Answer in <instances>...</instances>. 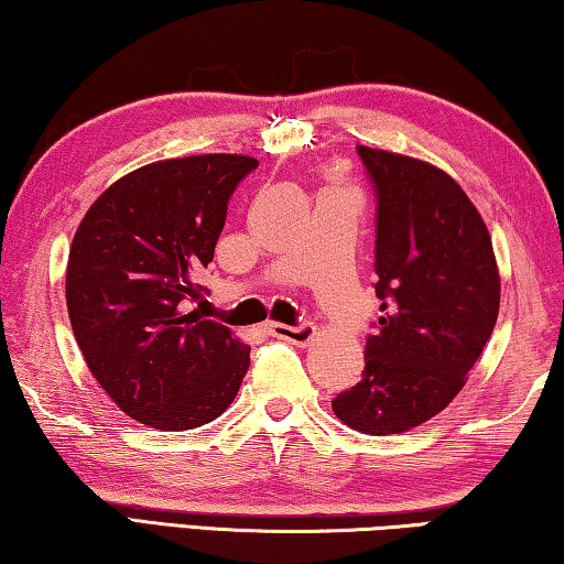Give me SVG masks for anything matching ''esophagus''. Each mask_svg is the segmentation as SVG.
I'll return each mask as SVG.
<instances>
[{"label": "esophagus", "mask_w": 564, "mask_h": 564, "mask_svg": "<svg viewBox=\"0 0 564 564\" xmlns=\"http://www.w3.org/2000/svg\"><path fill=\"white\" fill-rule=\"evenodd\" d=\"M269 333L275 338L291 340L295 346H308L316 338V326L313 323H299V326H285V323H269Z\"/></svg>", "instance_id": "obj_1"}]
</instances>
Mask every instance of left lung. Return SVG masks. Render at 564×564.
Here are the masks:
<instances>
[{
	"label": "left lung",
	"mask_w": 564,
	"mask_h": 564,
	"mask_svg": "<svg viewBox=\"0 0 564 564\" xmlns=\"http://www.w3.org/2000/svg\"><path fill=\"white\" fill-rule=\"evenodd\" d=\"M378 198V330L366 368L333 413L358 433L395 435L441 413L492 336L500 273L482 216L425 161L358 147Z\"/></svg>",
	"instance_id": "obj_1"
}]
</instances>
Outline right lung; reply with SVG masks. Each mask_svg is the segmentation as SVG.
I'll use <instances>...</instances> for the list:
<instances>
[{"instance_id": "right-lung-1", "label": "right lung", "mask_w": 564, "mask_h": 564, "mask_svg": "<svg viewBox=\"0 0 564 564\" xmlns=\"http://www.w3.org/2000/svg\"><path fill=\"white\" fill-rule=\"evenodd\" d=\"M259 161L202 154L147 164L104 191L76 228L66 308L84 360L129 417L191 431L234 403L251 348L194 303L228 198Z\"/></svg>"}]
</instances>
